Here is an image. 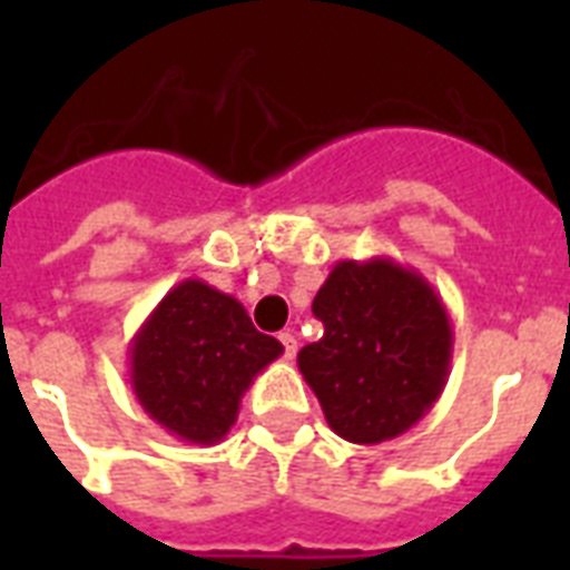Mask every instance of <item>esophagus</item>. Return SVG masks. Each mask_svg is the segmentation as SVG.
Listing matches in <instances>:
<instances>
[{"label": "esophagus", "instance_id": "esophagus-1", "mask_svg": "<svg viewBox=\"0 0 570 570\" xmlns=\"http://www.w3.org/2000/svg\"><path fill=\"white\" fill-rule=\"evenodd\" d=\"M281 343H284V357L286 361H293L295 352H298V340L293 334H281Z\"/></svg>", "mask_w": 570, "mask_h": 570}]
</instances>
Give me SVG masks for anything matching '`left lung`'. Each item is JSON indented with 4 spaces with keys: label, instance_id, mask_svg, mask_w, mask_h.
I'll return each instance as SVG.
<instances>
[{
    "label": "left lung",
    "instance_id": "left-lung-1",
    "mask_svg": "<svg viewBox=\"0 0 570 570\" xmlns=\"http://www.w3.org/2000/svg\"><path fill=\"white\" fill-rule=\"evenodd\" d=\"M313 313L325 334L298 352V370L340 438L390 441L432 411L450 375L452 325L420 272L390 257L340 259Z\"/></svg>",
    "mask_w": 570,
    "mask_h": 570
}]
</instances>
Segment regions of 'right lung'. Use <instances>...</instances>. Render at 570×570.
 Segmentation results:
<instances>
[{"mask_svg":"<svg viewBox=\"0 0 570 570\" xmlns=\"http://www.w3.org/2000/svg\"><path fill=\"white\" fill-rule=\"evenodd\" d=\"M281 355L233 295L186 277L129 340V384L165 432L213 446L236 423L250 381Z\"/></svg>","mask_w":570,"mask_h":570,"instance_id":"obj_1","label":"right lung"}]
</instances>
